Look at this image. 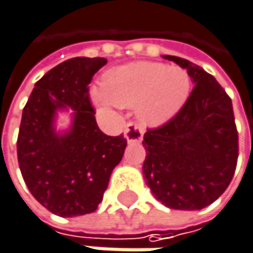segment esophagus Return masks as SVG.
<instances>
[{"mask_svg": "<svg viewBox=\"0 0 253 253\" xmlns=\"http://www.w3.org/2000/svg\"><path fill=\"white\" fill-rule=\"evenodd\" d=\"M125 137L127 139V142H140L143 137V131L142 128L137 126L136 123H127L125 127Z\"/></svg>", "mask_w": 253, "mask_h": 253, "instance_id": "obj_1", "label": "esophagus"}]
</instances>
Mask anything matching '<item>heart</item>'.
<instances>
[{
    "instance_id": "heart-1",
    "label": "heart",
    "mask_w": 253,
    "mask_h": 253,
    "mask_svg": "<svg viewBox=\"0 0 253 253\" xmlns=\"http://www.w3.org/2000/svg\"><path fill=\"white\" fill-rule=\"evenodd\" d=\"M189 92L190 79L181 67L137 61L108 70L104 84L90 87V98L101 111L137 105L139 120L158 126L183 107Z\"/></svg>"
}]
</instances>
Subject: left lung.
Segmentation results:
<instances>
[{
    "label": "left lung",
    "instance_id": "obj_1",
    "mask_svg": "<svg viewBox=\"0 0 253 253\" xmlns=\"http://www.w3.org/2000/svg\"><path fill=\"white\" fill-rule=\"evenodd\" d=\"M187 70L189 98L166 125L143 134V177L155 199L171 210H202L218 199L234 176L239 137L231 99L202 67L164 55Z\"/></svg>",
    "mask_w": 253,
    "mask_h": 253
}]
</instances>
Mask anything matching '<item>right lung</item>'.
Here are the masks:
<instances>
[{
    "mask_svg": "<svg viewBox=\"0 0 253 253\" xmlns=\"http://www.w3.org/2000/svg\"><path fill=\"white\" fill-rule=\"evenodd\" d=\"M105 58H70L51 69L26 102L17 137L20 171L33 198L60 217L93 212L102 201L127 140L99 130L89 99V83ZM72 108L69 132L53 127L58 109Z\"/></svg>",
    "mask_w": 253,
    "mask_h": 253,
    "instance_id": "right-lung-1",
    "label": "right lung"
}]
</instances>
